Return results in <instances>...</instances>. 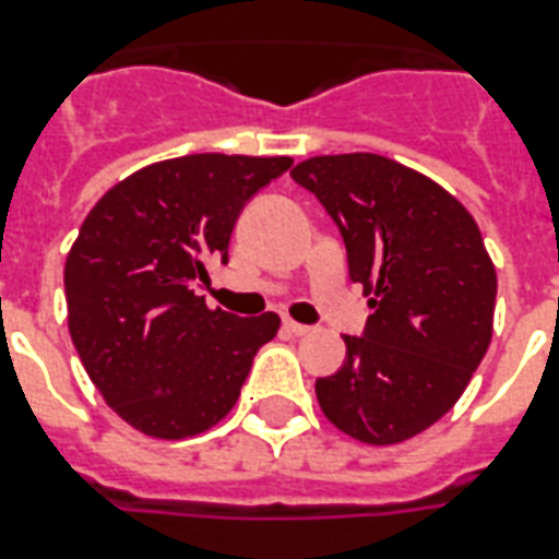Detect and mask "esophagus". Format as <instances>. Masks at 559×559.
<instances>
[{"mask_svg":"<svg viewBox=\"0 0 559 559\" xmlns=\"http://www.w3.org/2000/svg\"><path fill=\"white\" fill-rule=\"evenodd\" d=\"M284 331L293 333V336H307V333H313V328H310V324H298L293 322V319H287V322H284Z\"/></svg>","mask_w":559,"mask_h":559,"instance_id":"34e87169","label":"esophagus"}]
</instances>
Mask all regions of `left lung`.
I'll return each instance as SVG.
<instances>
[{
  "mask_svg": "<svg viewBox=\"0 0 559 559\" xmlns=\"http://www.w3.org/2000/svg\"><path fill=\"white\" fill-rule=\"evenodd\" d=\"M289 177L331 214L373 310L340 371L316 380L319 406L357 441H406L455 406L493 336L481 231L452 193L377 153L316 156Z\"/></svg>",
  "mask_w": 559,
  "mask_h": 559,
  "instance_id": "left-lung-1",
  "label": "left lung"
}]
</instances>
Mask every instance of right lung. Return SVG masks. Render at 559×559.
<instances>
[{
  "instance_id": "add662e5",
  "label": "right lung",
  "mask_w": 559,
  "mask_h": 559,
  "mask_svg": "<svg viewBox=\"0 0 559 559\" xmlns=\"http://www.w3.org/2000/svg\"><path fill=\"white\" fill-rule=\"evenodd\" d=\"M287 156L193 153L156 162L98 200L66 258L69 333L118 417L179 441L231 412L275 313L209 310L211 263L254 193L289 170Z\"/></svg>"
}]
</instances>
